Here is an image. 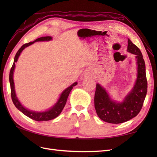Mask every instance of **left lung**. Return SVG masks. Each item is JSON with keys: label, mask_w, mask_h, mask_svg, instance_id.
<instances>
[{"label": "left lung", "mask_w": 157, "mask_h": 157, "mask_svg": "<svg viewBox=\"0 0 157 157\" xmlns=\"http://www.w3.org/2000/svg\"><path fill=\"white\" fill-rule=\"evenodd\" d=\"M127 51L136 55L137 78L135 84L122 102L111 99L106 89L96 84L94 107L98 117L109 123H121L135 117L140 111L147 93L146 66L143 56L137 46L128 38Z\"/></svg>", "instance_id": "1"}]
</instances>
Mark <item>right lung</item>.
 Here are the masks:
<instances>
[{"instance_id":"1","label":"right lung","mask_w":157,"mask_h":157,"mask_svg":"<svg viewBox=\"0 0 157 157\" xmlns=\"http://www.w3.org/2000/svg\"><path fill=\"white\" fill-rule=\"evenodd\" d=\"M51 40H52V38L51 36H45V37H41L36 39L34 42H30L29 43H26V44H23L21 47L19 49L17 52L16 53L14 58V62H13V66L9 73V82H10V86H11V98H12L13 104L15 105L17 109L19 110V111L22 113H23L25 115L37 121H49V120L53 119L56 118V117H58L60 115V113H61V111H63V108H64L70 92L71 91L73 86H75L78 84V82H74L73 84L69 86L68 88L65 89L62 92L61 95H60L57 102H56L55 104L52 106V107H51L48 110H46L45 111H40V112L34 111H32V110L26 109L25 106H23L21 105V103L20 102L19 99L17 98V97L15 90L14 80H13V73H14V70L15 68V63L17 61L19 55H21V52L26 47H28V46L33 44L36 42L50 41Z\"/></svg>"}]
</instances>
